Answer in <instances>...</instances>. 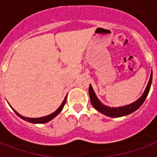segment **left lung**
Returning <instances> with one entry per match:
<instances>
[{"mask_svg": "<svg viewBox=\"0 0 157 157\" xmlns=\"http://www.w3.org/2000/svg\"><path fill=\"white\" fill-rule=\"evenodd\" d=\"M151 82L152 71L151 73V76H150V80H149L148 84H147L146 87H145L144 93L135 102H132V103L128 104V105L122 106V107H118V108H113V107L111 108V107H109V106L104 105L98 98V97H97L95 92L93 91V88H92L91 84L89 86L90 100H91V102H92V105L93 106V108L97 109L98 112L102 113V114H104L106 116H109V117H111V118H118V117L128 115V114H130L133 112H135V110H137L143 104V102H145V98H146V97H147L149 92H150V88H151Z\"/></svg>", "mask_w": 157, "mask_h": 157, "instance_id": "8db88e82", "label": "left lung"}]
</instances>
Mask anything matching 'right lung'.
I'll list each match as a JSON object with an SVG mask.
<instances>
[{"label":"right lung","mask_w":157,"mask_h":157,"mask_svg":"<svg viewBox=\"0 0 157 157\" xmlns=\"http://www.w3.org/2000/svg\"><path fill=\"white\" fill-rule=\"evenodd\" d=\"M66 98H67V96L65 97V99H64V101H63V102L61 103V105L59 107V109H57L56 111H55L54 113H52L51 114H49V115L44 116V117H41V118H28V117H23V116H22L21 114H19L17 112V111H15L12 108V109H13V111L15 112L16 114L18 116V117H20L22 119H23V120H26V121L29 122V123H32V124H45V123H47V122H49L50 120H52L53 118H55L59 113L61 112V110L63 109V108H64V106H65V102H66Z\"/></svg>","instance_id":"obj_1"}]
</instances>
